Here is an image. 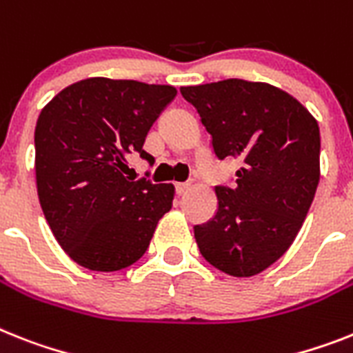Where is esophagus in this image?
<instances>
[{
	"instance_id": "1",
	"label": "esophagus",
	"mask_w": 353,
	"mask_h": 353,
	"mask_svg": "<svg viewBox=\"0 0 353 353\" xmlns=\"http://www.w3.org/2000/svg\"><path fill=\"white\" fill-rule=\"evenodd\" d=\"M190 186H192L190 183L185 181V183H176V185H174V188H176L177 195H183L186 190H188V188H190Z\"/></svg>"
}]
</instances>
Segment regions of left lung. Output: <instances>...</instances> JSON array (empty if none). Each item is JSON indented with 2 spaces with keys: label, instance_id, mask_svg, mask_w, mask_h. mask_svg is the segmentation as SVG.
<instances>
[{
  "label": "left lung",
  "instance_id": "left-lung-1",
  "mask_svg": "<svg viewBox=\"0 0 353 353\" xmlns=\"http://www.w3.org/2000/svg\"><path fill=\"white\" fill-rule=\"evenodd\" d=\"M199 112L215 158H239L232 186L217 185V212L194 235L204 259L253 276L294 242L319 183V127L294 97L241 79L181 88Z\"/></svg>",
  "mask_w": 353,
  "mask_h": 353
}]
</instances>
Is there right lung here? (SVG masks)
Returning <instances> with one entry per match:
<instances>
[{
	"label": "right lung",
	"instance_id": "1",
	"mask_svg": "<svg viewBox=\"0 0 353 353\" xmlns=\"http://www.w3.org/2000/svg\"><path fill=\"white\" fill-rule=\"evenodd\" d=\"M172 85L103 77L68 85L35 125L41 208L61 248L91 271H120L140 260L156 224L172 208L174 186L134 179L150 127L176 99Z\"/></svg>",
	"mask_w": 353,
	"mask_h": 353
}]
</instances>
